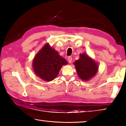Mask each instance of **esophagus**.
<instances>
[{
	"mask_svg": "<svg viewBox=\"0 0 126 126\" xmlns=\"http://www.w3.org/2000/svg\"><path fill=\"white\" fill-rule=\"evenodd\" d=\"M68 62L69 63H71L72 62V58L71 57H68Z\"/></svg>",
	"mask_w": 126,
	"mask_h": 126,
	"instance_id": "obj_1",
	"label": "esophagus"
}]
</instances>
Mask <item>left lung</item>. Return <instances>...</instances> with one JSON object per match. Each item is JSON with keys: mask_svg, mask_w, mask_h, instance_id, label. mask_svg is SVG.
<instances>
[{"mask_svg": "<svg viewBox=\"0 0 126 126\" xmlns=\"http://www.w3.org/2000/svg\"><path fill=\"white\" fill-rule=\"evenodd\" d=\"M77 73L79 77L84 81L92 78L97 73L98 64L86 53L79 54V58L74 62Z\"/></svg>", "mask_w": 126, "mask_h": 126, "instance_id": "1", "label": "left lung"}]
</instances>
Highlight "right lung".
I'll use <instances>...</instances> for the list:
<instances>
[{
  "instance_id": "1",
  "label": "right lung",
  "mask_w": 126,
  "mask_h": 126,
  "mask_svg": "<svg viewBox=\"0 0 126 126\" xmlns=\"http://www.w3.org/2000/svg\"><path fill=\"white\" fill-rule=\"evenodd\" d=\"M67 61L47 43L35 55L33 61L34 73L42 79L50 82L57 77Z\"/></svg>"
}]
</instances>
